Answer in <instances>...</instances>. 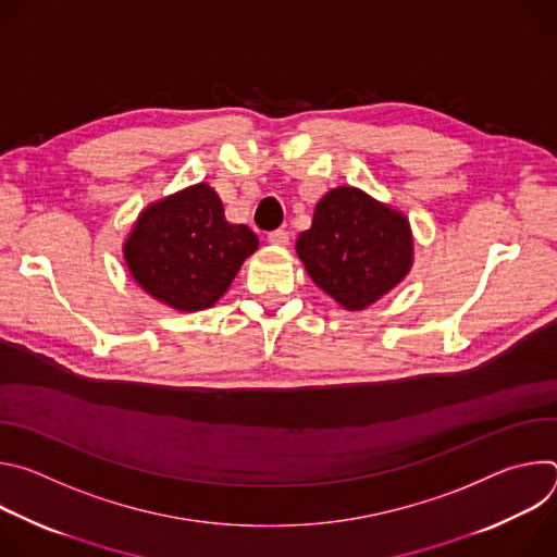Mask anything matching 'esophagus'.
I'll return each instance as SVG.
<instances>
[{
  "instance_id": "1",
  "label": "esophagus",
  "mask_w": 557,
  "mask_h": 557,
  "mask_svg": "<svg viewBox=\"0 0 557 557\" xmlns=\"http://www.w3.org/2000/svg\"><path fill=\"white\" fill-rule=\"evenodd\" d=\"M288 240H290V235H288V231H284V228H277V231H271V233H269V243H271L273 247H286Z\"/></svg>"
}]
</instances>
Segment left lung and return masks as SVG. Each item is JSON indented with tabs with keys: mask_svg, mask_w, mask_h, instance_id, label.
I'll use <instances>...</instances> for the list:
<instances>
[{
	"mask_svg": "<svg viewBox=\"0 0 557 557\" xmlns=\"http://www.w3.org/2000/svg\"><path fill=\"white\" fill-rule=\"evenodd\" d=\"M310 280L346 310H366L414 264L410 220L359 187H335L314 205L295 243Z\"/></svg>",
	"mask_w": 557,
	"mask_h": 557,
	"instance_id": "obj_1",
	"label": "left lung"
}]
</instances>
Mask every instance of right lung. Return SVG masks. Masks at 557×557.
I'll use <instances>...</instances> for the list:
<instances>
[{"instance_id":"1","label":"right lung","mask_w":557,"mask_h":557,"mask_svg":"<svg viewBox=\"0 0 557 557\" xmlns=\"http://www.w3.org/2000/svg\"><path fill=\"white\" fill-rule=\"evenodd\" d=\"M247 224L224 218L220 196L207 183L147 205L123 243L132 280L156 301L181 312L211 308L245 260L258 251Z\"/></svg>"}]
</instances>
